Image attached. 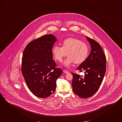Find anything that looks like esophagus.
<instances>
[{
	"label": "esophagus",
	"instance_id": "esophagus-1",
	"mask_svg": "<svg viewBox=\"0 0 122 122\" xmlns=\"http://www.w3.org/2000/svg\"><path fill=\"white\" fill-rule=\"evenodd\" d=\"M63 73H68V71H67V70H65V69H63Z\"/></svg>",
	"mask_w": 122,
	"mask_h": 122
}]
</instances>
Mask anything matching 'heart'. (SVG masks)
Instances as JSON below:
<instances>
[{"mask_svg":"<svg viewBox=\"0 0 122 122\" xmlns=\"http://www.w3.org/2000/svg\"><path fill=\"white\" fill-rule=\"evenodd\" d=\"M52 53L55 60L61 62L66 55L68 57L63 62V65L70 67L72 63H82L87 58L88 54V45L81 40L76 38L65 39L62 46L55 45L52 49Z\"/></svg>","mask_w":122,"mask_h":122,"instance_id":"b5f03b06","label":"heart"}]
</instances>
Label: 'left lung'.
<instances>
[{"label": "left lung", "mask_w": 122, "mask_h": 122, "mask_svg": "<svg viewBox=\"0 0 122 122\" xmlns=\"http://www.w3.org/2000/svg\"><path fill=\"white\" fill-rule=\"evenodd\" d=\"M91 46L90 54L78 68L80 72L84 71V76L72 73V87L74 93L78 97H90L97 92L104 78L106 70V56L99 43L86 37Z\"/></svg>", "instance_id": "left-lung-1"}]
</instances>
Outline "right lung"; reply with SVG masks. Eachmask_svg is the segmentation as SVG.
I'll return each instance as SVG.
<instances>
[{"instance_id": "obj_1", "label": "right lung", "mask_w": 122, "mask_h": 122, "mask_svg": "<svg viewBox=\"0 0 122 122\" xmlns=\"http://www.w3.org/2000/svg\"><path fill=\"white\" fill-rule=\"evenodd\" d=\"M56 40L52 34L45 35L31 41L24 51L22 73L29 90L38 97H48L54 93L62 73L53 59L52 49Z\"/></svg>"}]
</instances>
